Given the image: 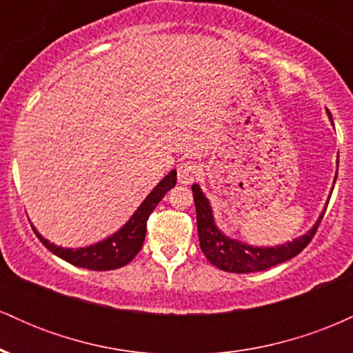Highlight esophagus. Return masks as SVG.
I'll list each match as a JSON object with an SVG mask.
<instances>
[{"label":"esophagus","mask_w":353,"mask_h":353,"mask_svg":"<svg viewBox=\"0 0 353 353\" xmlns=\"http://www.w3.org/2000/svg\"><path fill=\"white\" fill-rule=\"evenodd\" d=\"M199 165L194 163V161H185V163L179 164V168H177V181L185 185L192 184L197 179V176H199Z\"/></svg>","instance_id":"obj_1"}]
</instances>
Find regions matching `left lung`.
I'll return each instance as SVG.
<instances>
[{"mask_svg": "<svg viewBox=\"0 0 353 353\" xmlns=\"http://www.w3.org/2000/svg\"><path fill=\"white\" fill-rule=\"evenodd\" d=\"M327 114H329L332 121L329 111H327ZM335 179H337V176H335ZM192 196L194 202H196L197 232H199L202 252L208 257L210 264L216 265L217 269L232 274L261 272V270H267L270 269V267L282 264V262L289 261V259L301 254L307 247V244L312 241V237L315 236V232H317L320 221H322L327 209L325 205L314 228L307 230L303 236L275 247H257L245 244V242L237 241V239L225 236V234L217 228L216 221H214L210 202L208 197L204 196L199 184H192ZM327 204H329V202H327Z\"/></svg>", "mask_w": 353, "mask_h": 353, "instance_id": "8db88e82", "label": "left lung"}]
</instances>
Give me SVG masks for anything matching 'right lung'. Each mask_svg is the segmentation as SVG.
Instances as JSON below:
<instances>
[{"label": "right lung", "mask_w": 353, "mask_h": 353, "mask_svg": "<svg viewBox=\"0 0 353 353\" xmlns=\"http://www.w3.org/2000/svg\"><path fill=\"white\" fill-rule=\"evenodd\" d=\"M176 181L177 172L176 169H172V171L169 172L168 176L151 190V192H149V196L145 197L143 204L137 208L136 212L132 214L131 219L125 222L123 228L112 234V236L98 242V244L79 247V249L59 247L51 244V242L48 241V239H44L34 228L33 230L48 250H51L52 254L58 255V257L70 262L72 265L83 267V269L89 270L119 269V267L129 264L141 250L145 237V224H148L149 216H151V212L156 209V205L159 204L161 199L165 196V192L176 185Z\"/></svg>", "instance_id": "right-lung-1"}]
</instances>
